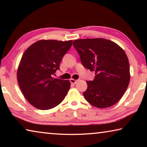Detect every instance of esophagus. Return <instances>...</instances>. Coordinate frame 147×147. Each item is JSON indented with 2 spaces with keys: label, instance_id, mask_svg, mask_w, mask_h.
Returning <instances> with one entry per match:
<instances>
[{
  "label": "esophagus",
  "instance_id": "1",
  "mask_svg": "<svg viewBox=\"0 0 147 147\" xmlns=\"http://www.w3.org/2000/svg\"><path fill=\"white\" fill-rule=\"evenodd\" d=\"M70 82L72 84H75L77 82V80H74V79L71 78V79H70Z\"/></svg>",
  "mask_w": 147,
  "mask_h": 147
}]
</instances>
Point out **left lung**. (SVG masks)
Here are the masks:
<instances>
[{
  "label": "left lung",
  "instance_id": "1",
  "mask_svg": "<svg viewBox=\"0 0 147 147\" xmlns=\"http://www.w3.org/2000/svg\"><path fill=\"white\" fill-rule=\"evenodd\" d=\"M73 46L84 67L94 71L93 80L87 81L86 100L99 108L115 104L130 82L128 57L118 45L103 38L76 39Z\"/></svg>",
  "mask_w": 147,
  "mask_h": 147
}]
</instances>
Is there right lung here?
I'll use <instances>...</instances> for the list:
<instances>
[{"label": "right lung", "instance_id": "obj_1", "mask_svg": "<svg viewBox=\"0 0 147 147\" xmlns=\"http://www.w3.org/2000/svg\"><path fill=\"white\" fill-rule=\"evenodd\" d=\"M73 41L39 40L24 52L17 70L22 93L35 108L47 110L60 104L70 89L69 80L53 78Z\"/></svg>", "mask_w": 147, "mask_h": 147}]
</instances>
